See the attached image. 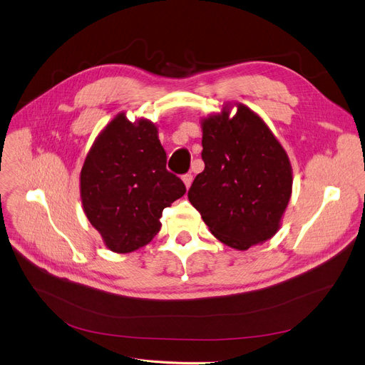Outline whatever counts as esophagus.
Segmentation results:
<instances>
[{"label":"esophagus","instance_id":"obj_1","mask_svg":"<svg viewBox=\"0 0 365 365\" xmlns=\"http://www.w3.org/2000/svg\"><path fill=\"white\" fill-rule=\"evenodd\" d=\"M192 174H183L182 176V180H183V183H185V186H186V189H189V186H191V183H192Z\"/></svg>","mask_w":365,"mask_h":365}]
</instances>
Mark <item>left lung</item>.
Listing matches in <instances>:
<instances>
[{
    "label": "left lung",
    "mask_w": 365,
    "mask_h": 365,
    "mask_svg": "<svg viewBox=\"0 0 365 365\" xmlns=\"http://www.w3.org/2000/svg\"><path fill=\"white\" fill-rule=\"evenodd\" d=\"M235 105L237 112L230 116ZM204 171L187 198L224 245L247 250L270 240L292 194L289 158L267 123L245 104L201 119Z\"/></svg>",
    "instance_id": "1"
}]
</instances>
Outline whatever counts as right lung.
<instances>
[{
    "label": "right lung",
    "mask_w": 365,
    "mask_h": 365,
    "mask_svg": "<svg viewBox=\"0 0 365 365\" xmlns=\"http://www.w3.org/2000/svg\"><path fill=\"white\" fill-rule=\"evenodd\" d=\"M167 153L149 119L119 113L95 138L81 171L83 212L104 245L130 253L152 242L161 216L183 197V182L167 168Z\"/></svg>",
    "instance_id": "obj_1"
}]
</instances>
